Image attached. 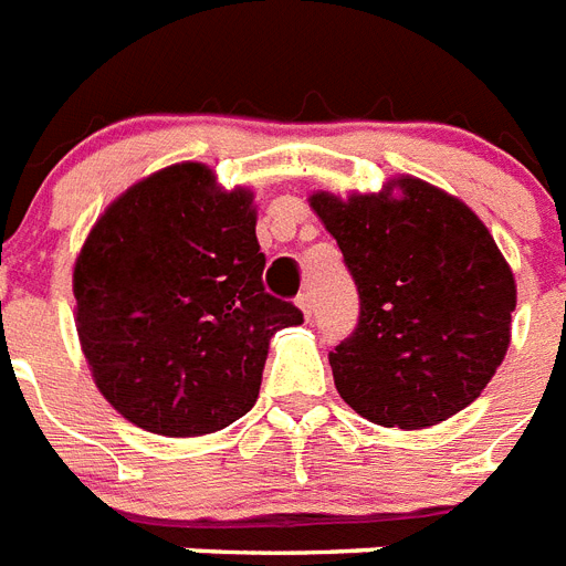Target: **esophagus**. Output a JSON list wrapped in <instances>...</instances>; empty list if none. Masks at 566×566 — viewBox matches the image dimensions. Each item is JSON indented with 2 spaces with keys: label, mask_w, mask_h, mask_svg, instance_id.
Returning a JSON list of instances; mask_svg holds the SVG:
<instances>
[{
  "label": "esophagus",
  "mask_w": 566,
  "mask_h": 566,
  "mask_svg": "<svg viewBox=\"0 0 566 566\" xmlns=\"http://www.w3.org/2000/svg\"><path fill=\"white\" fill-rule=\"evenodd\" d=\"M295 304H297V310L304 312V318H310V315H312V306H310V295H297V297H295Z\"/></svg>",
  "instance_id": "obj_1"
}]
</instances>
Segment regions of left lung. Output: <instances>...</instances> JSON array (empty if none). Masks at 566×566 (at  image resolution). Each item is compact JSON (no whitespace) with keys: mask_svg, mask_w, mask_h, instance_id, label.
<instances>
[{"mask_svg":"<svg viewBox=\"0 0 566 566\" xmlns=\"http://www.w3.org/2000/svg\"><path fill=\"white\" fill-rule=\"evenodd\" d=\"M310 198L359 292L354 333L329 350L342 400L379 427L420 429L482 395L512 338L517 289L482 221L441 189Z\"/></svg>","mask_w":566,"mask_h":566,"instance_id":"1","label":"left lung"}]
</instances>
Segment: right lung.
Masks as SVG:
<instances>
[{"instance_id":"obj_1","label":"right lung","mask_w":566,"mask_h":566,"mask_svg":"<svg viewBox=\"0 0 566 566\" xmlns=\"http://www.w3.org/2000/svg\"><path fill=\"white\" fill-rule=\"evenodd\" d=\"M251 201L178 163L116 198L81 248V347L107 403L148 432L230 427L256 403L271 336L304 321L262 286Z\"/></svg>"}]
</instances>
